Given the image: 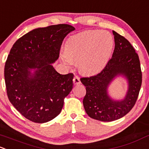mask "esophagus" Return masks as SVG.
Instances as JSON below:
<instances>
[{
  "label": "esophagus",
  "instance_id": "obj_1",
  "mask_svg": "<svg viewBox=\"0 0 149 149\" xmlns=\"http://www.w3.org/2000/svg\"><path fill=\"white\" fill-rule=\"evenodd\" d=\"M73 84H74V85H78V84H81V81H80V78L79 76H74V78H73Z\"/></svg>",
  "mask_w": 149,
  "mask_h": 149
}]
</instances>
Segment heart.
<instances>
[{
    "label": "heart",
    "instance_id": "heart-1",
    "mask_svg": "<svg viewBox=\"0 0 149 149\" xmlns=\"http://www.w3.org/2000/svg\"><path fill=\"white\" fill-rule=\"evenodd\" d=\"M113 48V39L109 33L100 30H88L72 36L65 44V52L61 61L70 68L77 61L78 68L84 74L101 71L108 63Z\"/></svg>",
    "mask_w": 149,
    "mask_h": 149
}]
</instances>
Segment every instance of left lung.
Segmentation results:
<instances>
[{"mask_svg": "<svg viewBox=\"0 0 149 149\" xmlns=\"http://www.w3.org/2000/svg\"><path fill=\"white\" fill-rule=\"evenodd\" d=\"M115 48L112 57L97 75L81 78L86 94L83 100L86 112L93 119L113 121L124 116L135 105L142 83L140 61L134 47L127 39L113 31ZM123 77L128 90L122 100L109 95L107 88L116 77Z\"/></svg>", "mask_w": 149, "mask_h": 149, "instance_id": "8db88e82", "label": "left lung"}]
</instances>
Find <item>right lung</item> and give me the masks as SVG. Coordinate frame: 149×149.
I'll use <instances>...</instances> for the list:
<instances>
[{
	"mask_svg": "<svg viewBox=\"0 0 149 149\" xmlns=\"http://www.w3.org/2000/svg\"><path fill=\"white\" fill-rule=\"evenodd\" d=\"M74 30L68 24L38 28L10 49L4 68L8 97L31 121L42 123L56 118L73 88V73L60 74L52 64L58 58L64 38Z\"/></svg>",
	"mask_w": 149,
	"mask_h": 149,
	"instance_id": "1",
	"label": "right lung"
}]
</instances>
